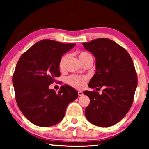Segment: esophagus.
I'll return each instance as SVG.
<instances>
[{"label":"esophagus","instance_id":"esophagus-1","mask_svg":"<svg viewBox=\"0 0 149 149\" xmlns=\"http://www.w3.org/2000/svg\"><path fill=\"white\" fill-rule=\"evenodd\" d=\"M83 95H84V93H83V91H78V95L82 96Z\"/></svg>","mask_w":149,"mask_h":149}]
</instances>
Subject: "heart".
Masks as SVG:
<instances>
[{"label": "heart", "instance_id": "1", "mask_svg": "<svg viewBox=\"0 0 149 149\" xmlns=\"http://www.w3.org/2000/svg\"><path fill=\"white\" fill-rule=\"evenodd\" d=\"M78 57L83 64L89 60H93L91 54L89 52L85 51H81L78 52ZM68 59V55H64L60 59L58 62V68L60 71H64L65 69V62ZM88 80L87 76L84 75H72L68 77L66 81L72 87L76 88V89H83L86 85Z\"/></svg>", "mask_w": 149, "mask_h": 149}]
</instances>
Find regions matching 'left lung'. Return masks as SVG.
I'll return each instance as SVG.
<instances>
[{
	"label": "left lung",
	"mask_w": 149,
	"mask_h": 149,
	"mask_svg": "<svg viewBox=\"0 0 149 149\" xmlns=\"http://www.w3.org/2000/svg\"><path fill=\"white\" fill-rule=\"evenodd\" d=\"M82 44L96 58L97 71L89 87H104L102 95L96 91H84L90 99L85 116L95 125L109 127L119 122L133 104L137 85L134 64L127 50L110 39H97Z\"/></svg>",
	"instance_id": "left-lung-1"
}]
</instances>
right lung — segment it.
Wrapping results in <instances>:
<instances>
[{"instance_id": "obj_1", "label": "right lung", "mask_w": 149, "mask_h": 149, "mask_svg": "<svg viewBox=\"0 0 149 149\" xmlns=\"http://www.w3.org/2000/svg\"><path fill=\"white\" fill-rule=\"evenodd\" d=\"M75 45L43 39L19 58L12 77L15 97L19 110L33 124H56L64 118L68 104L77 98V91L68 85L58 93L49 88L60 75V59Z\"/></svg>"}]
</instances>
